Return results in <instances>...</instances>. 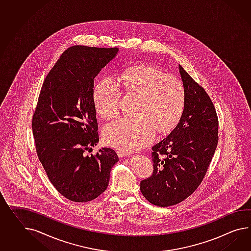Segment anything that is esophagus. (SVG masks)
<instances>
[{"label": "esophagus", "instance_id": "34e87169", "mask_svg": "<svg viewBox=\"0 0 251 251\" xmlns=\"http://www.w3.org/2000/svg\"><path fill=\"white\" fill-rule=\"evenodd\" d=\"M116 153L118 154V156H120V157H124V156L128 155V153H127V152H126L125 150H121V149L116 150Z\"/></svg>", "mask_w": 251, "mask_h": 251}]
</instances>
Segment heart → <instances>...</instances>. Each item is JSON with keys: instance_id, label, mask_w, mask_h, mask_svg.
<instances>
[{"instance_id": "1", "label": "heart", "mask_w": 251, "mask_h": 251, "mask_svg": "<svg viewBox=\"0 0 251 251\" xmlns=\"http://www.w3.org/2000/svg\"><path fill=\"white\" fill-rule=\"evenodd\" d=\"M120 81L128 97L138 98L135 118H120L103 128V141L113 148L132 151L152 141L156 130L168 132L182 117L186 92L178 78L148 65H135L123 72ZM122 91L114 77L96 85L93 98L97 114L104 119L118 115Z\"/></svg>"}]
</instances>
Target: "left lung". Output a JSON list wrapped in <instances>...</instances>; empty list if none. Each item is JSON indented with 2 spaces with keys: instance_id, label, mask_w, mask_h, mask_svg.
Instances as JSON below:
<instances>
[{
  "instance_id": "8db88e82",
  "label": "left lung",
  "mask_w": 251,
  "mask_h": 251,
  "mask_svg": "<svg viewBox=\"0 0 251 251\" xmlns=\"http://www.w3.org/2000/svg\"><path fill=\"white\" fill-rule=\"evenodd\" d=\"M186 92L185 108L176 128L152 148L154 171L140 190L153 205L169 206L199 187L219 141V119L206 91L178 65Z\"/></svg>"
}]
</instances>
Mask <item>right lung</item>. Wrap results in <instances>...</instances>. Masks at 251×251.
Segmentation results:
<instances>
[{
  "instance_id": "add662e5",
  "label": "right lung",
  "mask_w": 251,
  "mask_h": 251,
  "mask_svg": "<svg viewBox=\"0 0 251 251\" xmlns=\"http://www.w3.org/2000/svg\"><path fill=\"white\" fill-rule=\"evenodd\" d=\"M117 52L116 47H69L40 92L32 124L36 153L51 184L74 202H88L103 193L118 161L108 148L84 154L99 141L94 79Z\"/></svg>"
}]
</instances>
